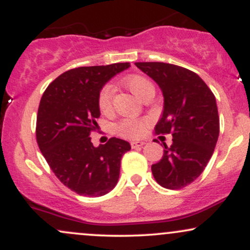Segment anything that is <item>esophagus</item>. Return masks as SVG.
Instances as JSON below:
<instances>
[{
    "instance_id": "obj_1",
    "label": "esophagus",
    "mask_w": 250,
    "mask_h": 250,
    "mask_svg": "<svg viewBox=\"0 0 250 250\" xmlns=\"http://www.w3.org/2000/svg\"><path fill=\"white\" fill-rule=\"evenodd\" d=\"M143 145H146V142H143V141H133V142H130V146H131V148H133V149L142 147Z\"/></svg>"
}]
</instances>
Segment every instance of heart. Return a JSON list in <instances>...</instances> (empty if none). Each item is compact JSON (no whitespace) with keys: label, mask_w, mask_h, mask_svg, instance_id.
<instances>
[{"label":"heart","mask_w":250,"mask_h":250,"mask_svg":"<svg viewBox=\"0 0 250 250\" xmlns=\"http://www.w3.org/2000/svg\"><path fill=\"white\" fill-rule=\"evenodd\" d=\"M125 85L140 99L145 100L149 94L155 93L154 84L147 77L142 75L129 76L125 80ZM115 93L113 83H105L97 94V105L102 113H108L113 107V97ZM146 119H122L114 125V131L125 139H137L140 137L147 125Z\"/></svg>","instance_id":"b5f03b06"}]
</instances>
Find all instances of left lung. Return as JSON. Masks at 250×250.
<instances>
[{"mask_svg": "<svg viewBox=\"0 0 250 250\" xmlns=\"http://www.w3.org/2000/svg\"><path fill=\"white\" fill-rule=\"evenodd\" d=\"M135 64L160 85L165 97L155 134L173 135L170 147L163 143L162 159L151 171L163 188L181 189L202 174L214 153L220 134L216 100L194 71L163 62Z\"/></svg>", "mask_w": 250, "mask_h": 250, "instance_id": "left-lung-1", "label": "left lung"}]
</instances>
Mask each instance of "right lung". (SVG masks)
I'll list each match as a JSON object with an SVG mask.
<instances>
[{
  "mask_svg": "<svg viewBox=\"0 0 250 250\" xmlns=\"http://www.w3.org/2000/svg\"><path fill=\"white\" fill-rule=\"evenodd\" d=\"M129 63L79 67L56 77L44 90L36 120V141L55 176L83 196L105 195L116 186L127 141L111 137L94 147L90 134L100 117L97 94Z\"/></svg>",
  "mask_w": 250,
  "mask_h": 250,
  "instance_id": "add662e5",
  "label": "right lung"
}]
</instances>
